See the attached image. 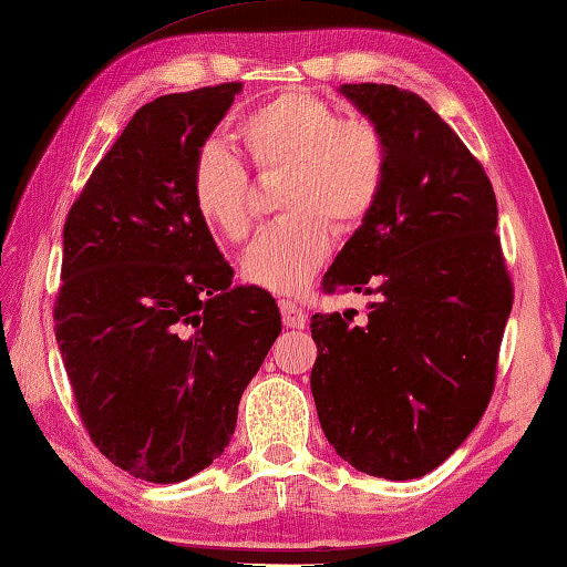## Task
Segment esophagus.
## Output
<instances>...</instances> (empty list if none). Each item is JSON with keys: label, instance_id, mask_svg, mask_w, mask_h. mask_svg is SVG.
Returning <instances> with one entry per match:
<instances>
[{"label": "esophagus", "instance_id": "obj_1", "mask_svg": "<svg viewBox=\"0 0 567 567\" xmlns=\"http://www.w3.org/2000/svg\"><path fill=\"white\" fill-rule=\"evenodd\" d=\"M280 312H282V322L287 328H298L300 330V328H305V322H308L305 310L292 300H280Z\"/></svg>", "mask_w": 567, "mask_h": 567}]
</instances>
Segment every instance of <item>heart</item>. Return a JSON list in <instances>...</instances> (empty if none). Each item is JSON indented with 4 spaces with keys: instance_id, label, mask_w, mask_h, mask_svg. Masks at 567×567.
<instances>
[{
    "instance_id": "b5f03b06",
    "label": "heart",
    "mask_w": 567,
    "mask_h": 567,
    "mask_svg": "<svg viewBox=\"0 0 567 567\" xmlns=\"http://www.w3.org/2000/svg\"><path fill=\"white\" fill-rule=\"evenodd\" d=\"M237 141L259 174L285 171L277 206L241 262V277L272 295H295L330 251L332 229L350 235L371 219L389 176V138L371 118H340L332 103L290 87L249 111ZM192 199L199 217L229 241L251 227V188L245 166L219 143H206L192 166Z\"/></svg>"
}]
</instances>
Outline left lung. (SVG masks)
<instances>
[{
  "label": "left lung",
  "instance_id": "obj_1",
  "mask_svg": "<svg viewBox=\"0 0 567 567\" xmlns=\"http://www.w3.org/2000/svg\"><path fill=\"white\" fill-rule=\"evenodd\" d=\"M389 138L381 202L340 249L322 290L379 295L312 316L310 373L320 426L358 472L416 480L480 424L494 391L512 282L497 199L477 158L416 93L340 85Z\"/></svg>",
  "mask_w": 567,
  "mask_h": 567
}]
</instances>
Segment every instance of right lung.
Returning <instances> with one entry per match:
<instances>
[{"instance_id": "1", "label": "right lung", "mask_w": 567, "mask_h": 567, "mask_svg": "<svg viewBox=\"0 0 567 567\" xmlns=\"http://www.w3.org/2000/svg\"><path fill=\"white\" fill-rule=\"evenodd\" d=\"M241 83L161 95L101 158L62 229L55 338L93 444L174 484L229 444L239 399L280 336L277 302L231 287L192 199V166Z\"/></svg>"}]
</instances>
